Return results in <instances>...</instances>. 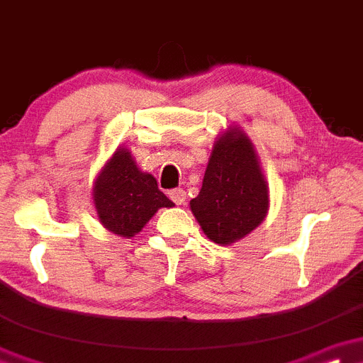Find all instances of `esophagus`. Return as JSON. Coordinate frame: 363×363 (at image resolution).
<instances>
[{"instance_id":"obj_1","label":"esophagus","mask_w":363,"mask_h":363,"mask_svg":"<svg viewBox=\"0 0 363 363\" xmlns=\"http://www.w3.org/2000/svg\"><path fill=\"white\" fill-rule=\"evenodd\" d=\"M169 199H171V201H173L177 206L185 204V201H186L185 190H183V189H174V190H171V192H169Z\"/></svg>"}]
</instances>
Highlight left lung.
Returning <instances> with one entry per match:
<instances>
[{
	"mask_svg": "<svg viewBox=\"0 0 363 363\" xmlns=\"http://www.w3.org/2000/svg\"><path fill=\"white\" fill-rule=\"evenodd\" d=\"M190 209L213 242L228 245L252 232L268 211V186L251 140L240 130L220 136Z\"/></svg>",
	"mask_w": 363,
	"mask_h": 363,
	"instance_id": "1",
	"label": "left lung"
}]
</instances>
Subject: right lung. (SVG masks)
Returning <instances> with one entry per match:
<instances>
[{
	"label": "right lung",
	"instance_id": "obj_1",
	"mask_svg": "<svg viewBox=\"0 0 363 363\" xmlns=\"http://www.w3.org/2000/svg\"><path fill=\"white\" fill-rule=\"evenodd\" d=\"M93 201L104 227L121 237H133L159 208L173 206L155 178L142 173L124 149L112 155L96 178Z\"/></svg>",
	"mask_w": 363,
	"mask_h": 363
}]
</instances>
